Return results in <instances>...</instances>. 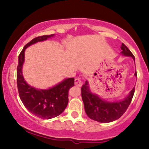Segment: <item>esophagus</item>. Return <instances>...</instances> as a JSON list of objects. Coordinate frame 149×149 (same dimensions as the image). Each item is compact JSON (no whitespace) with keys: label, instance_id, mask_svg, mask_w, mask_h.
<instances>
[{"label":"esophagus","instance_id":"esophagus-1","mask_svg":"<svg viewBox=\"0 0 149 149\" xmlns=\"http://www.w3.org/2000/svg\"><path fill=\"white\" fill-rule=\"evenodd\" d=\"M75 85L77 87H80L83 84V82H82V80L81 78H79V77H78V78H76V79H75Z\"/></svg>","mask_w":149,"mask_h":149}]
</instances>
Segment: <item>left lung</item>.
Returning <instances> with one entry per match:
<instances>
[{"label": "left lung", "instance_id": "obj_1", "mask_svg": "<svg viewBox=\"0 0 149 149\" xmlns=\"http://www.w3.org/2000/svg\"><path fill=\"white\" fill-rule=\"evenodd\" d=\"M123 54L132 57L135 60L134 56L125 44L121 46ZM136 76V72L134 73ZM134 88L124 100L117 102H107L102 100L96 95L90 91L88 81L81 88V96L84 104L85 111L90 119L100 123H110L120 118L127 111L134 93Z\"/></svg>", "mask_w": 149, "mask_h": 149}]
</instances>
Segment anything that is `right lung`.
I'll list each match as a JSON object with an SVG mask.
<instances>
[{"label":"right lung","instance_id":"1","mask_svg":"<svg viewBox=\"0 0 149 149\" xmlns=\"http://www.w3.org/2000/svg\"><path fill=\"white\" fill-rule=\"evenodd\" d=\"M54 34L33 38L24 47L19 55L17 84L20 100L32 114L42 119L57 117L65 110L69 102V90L74 86V78H69L49 90H37L26 83L22 72L26 48L32 44L47 40Z\"/></svg>","mask_w":149,"mask_h":149}]
</instances>
